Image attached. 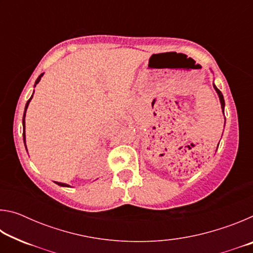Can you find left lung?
<instances>
[{
  "instance_id": "1",
  "label": "left lung",
  "mask_w": 253,
  "mask_h": 253,
  "mask_svg": "<svg viewBox=\"0 0 253 253\" xmlns=\"http://www.w3.org/2000/svg\"><path fill=\"white\" fill-rule=\"evenodd\" d=\"M214 88H215V90L217 92V95L220 97V101H221V107H222V110H223V114H224V99H223V95H222V92L217 89L215 85H214Z\"/></svg>"
}]
</instances>
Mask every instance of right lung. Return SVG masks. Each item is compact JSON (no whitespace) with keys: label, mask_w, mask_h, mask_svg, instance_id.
<instances>
[{"label":"right lung","mask_w":253,"mask_h":253,"mask_svg":"<svg viewBox=\"0 0 253 253\" xmlns=\"http://www.w3.org/2000/svg\"><path fill=\"white\" fill-rule=\"evenodd\" d=\"M42 76H43V74H42V75H40L39 76V78H38L37 79V81H36V84H38V83H39V81L41 80V77ZM33 96V95H32ZM32 96H31V98H30V99L28 100V102H27V105H25V109H24V115H23V127L25 128V123H24V117H25V111H27V109H28V106H29V102H30V100H31L32 99ZM23 140H24V145H25V134H24V131H23ZM55 183H57L58 184V185H60V186H69V185H67V184H65V183H59V182H55Z\"/></svg>","instance_id":"right-lung-1"}]
</instances>
